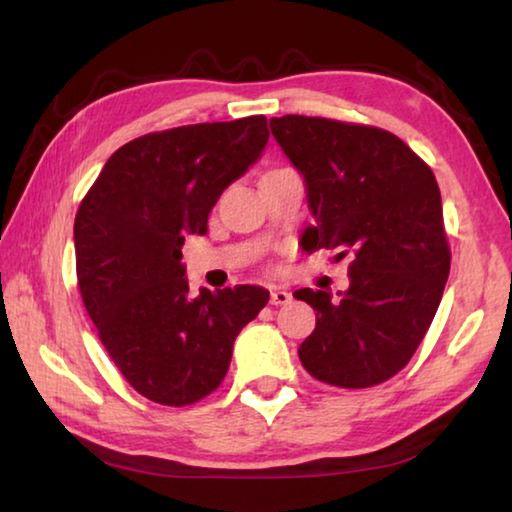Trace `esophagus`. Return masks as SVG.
I'll return each mask as SVG.
<instances>
[{"label":"esophagus","instance_id":"1","mask_svg":"<svg viewBox=\"0 0 512 512\" xmlns=\"http://www.w3.org/2000/svg\"><path fill=\"white\" fill-rule=\"evenodd\" d=\"M291 293L287 289H273L271 291V305H289Z\"/></svg>","mask_w":512,"mask_h":512}]
</instances>
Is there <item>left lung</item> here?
<instances>
[{"instance_id":"1","label":"left lung","mask_w":512,"mask_h":512,"mask_svg":"<svg viewBox=\"0 0 512 512\" xmlns=\"http://www.w3.org/2000/svg\"><path fill=\"white\" fill-rule=\"evenodd\" d=\"M271 133L305 180L316 219L307 253H352L348 289L293 293L316 311L298 357L325 384H381L418 350L445 291L452 257L436 176L381 128L287 115Z\"/></svg>"}]
</instances>
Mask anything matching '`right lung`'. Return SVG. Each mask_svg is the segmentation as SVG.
<instances>
[{"instance_id":"right-lung-1","label":"right lung","mask_w":512,"mask_h":512,"mask_svg":"<svg viewBox=\"0 0 512 512\" xmlns=\"http://www.w3.org/2000/svg\"><path fill=\"white\" fill-rule=\"evenodd\" d=\"M264 115L180 126L110 155L76 212V275L101 343L137 393L203 400L230 368L237 334L268 302L253 284L189 293L187 235H205L223 189L262 158Z\"/></svg>"}]
</instances>
